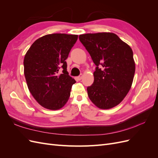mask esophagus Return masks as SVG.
<instances>
[{
  "instance_id": "esophagus-1",
  "label": "esophagus",
  "mask_w": 158,
  "mask_h": 158,
  "mask_svg": "<svg viewBox=\"0 0 158 158\" xmlns=\"http://www.w3.org/2000/svg\"><path fill=\"white\" fill-rule=\"evenodd\" d=\"M82 78V74H80L78 77H77V80H81Z\"/></svg>"
}]
</instances>
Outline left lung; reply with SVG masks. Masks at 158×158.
<instances>
[{"label":"left lung","instance_id":"left-lung-1","mask_svg":"<svg viewBox=\"0 0 158 158\" xmlns=\"http://www.w3.org/2000/svg\"><path fill=\"white\" fill-rule=\"evenodd\" d=\"M79 40L96 65L94 83L87 88L89 98L100 109L117 106L130 90L135 76L130 46L113 33H86Z\"/></svg>","mask_w":158,"mask_h":158}]
</instances>
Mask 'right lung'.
I'll list each match as a JSON object with an SVG mask.
<instances>
[{
	"label": "right lung",
	"mask_w": 158,
	"mask_h": 158,
	"mask_svg": "<svg viewBox=\"0 0 158 158\" xmlns=\"http://www.w3.org/2000/svg\"><path fill=\"white\" fill-rule=\"evenodd\" d=\"M77 40V35H46L37 40L26 52L23 66L27 87L45 108L59 109L69 100L76 81L66 71L65 60Z\"/></svg>",
	"instance_id": "1"
}]
</instances>
